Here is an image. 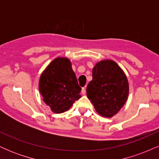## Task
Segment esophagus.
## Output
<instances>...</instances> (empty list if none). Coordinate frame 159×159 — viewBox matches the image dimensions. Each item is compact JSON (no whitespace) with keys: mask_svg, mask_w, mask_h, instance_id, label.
Listing matches in <instances>:
<instances>
[{"mask_svg":"<svg viewBox=\"0 0 159 159\" xmlns=\"http://www.w3.org/2000/svg\"><path fill=\"white\" fill-rule=\"evenodd\" d=\"M81 93H82V94H83V95H84V94L86 93V89H85V87H83V88H82Z\"/></svg>","mask_w":159,"mask_h":159,"instance_id":"obj_1","label":"esophagus"}]
</instances>
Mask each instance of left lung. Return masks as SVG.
<instances>
[{
	"mask_svg": "<svg viewBox=\"0 0 159 159\" xmlns=\"http://www.w3.org/2000/svg\"><path fill=\"white\" fill-rule=\"evenodd\" d=\"M129 82L116 62L105 60L93 69V80L87 87V96L98 114L112 117L117 114L129 96Z\"/></svg>",
	"mask_w": 159,
	"mask_h": 159,
	"instance_id": "obj_1",
	"label": "left lung"
}]
</instances>
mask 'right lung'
<instances>
[{
	"label": "right lung",
	"instance_id": "right-lung-1",
	"mask_svg": "<svg viewBox=\"0 0 159 159\" xmlns=\"http://www.w3.org/2000/svg\"><path fill=\"white\" fill-rule=\"evenodd\" d=\"M39 90L53 112L61 114L69 110L81 98V90L70 61L66 57L54 59L40 76Z\"/></svg>",
	"mask_w": 159,
	"mask_h": 159
}]
</instances>
